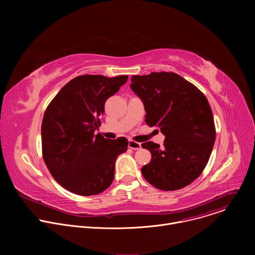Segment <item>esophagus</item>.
Instances as JSON below:
<instances>
[{"label": "esophagus", "instance_id": "obj_1", "mask_svg": "<svg viewBox=\"0 0 255 255\" xmlns=\"http://www.w3.org/2000/svg\"><path fill=\"white\" fill-rule=\"evenodd\" d=\"M128 147L131 148V149H134V150H138L141 148V144L136 142V141H133V140H129V143H128Z\"/></svg>", "mask_w": 255, "mask_h": 255}]
</instances>
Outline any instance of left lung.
I'll return each mask as SVG.
<instances>
[{"label": "left lung", "instance_id": "1", "mask_svg": "<svg viewBox=\"0 0 255 255\" xmlns=\"http://www.w3.org/2000/svg\"><path fill=\"white\" fill-rule=\"evenodd\" d=\"M131 83L144 104L145 122L165 136L162 147L152 141L142 143L152 156L141 168L144 178L161 191L189 186L203 172L215 143V123L207 98L174 72L133 76Z\"/></svg>", "mask_w": 255, "mask_h": 255}]
</instances>
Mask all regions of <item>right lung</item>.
Returning <instances> with one entry per match:
<instances>
[{
    "mask_svg": "<svg viewBox=\"0 0 255 255\" xmlns=\"http://www.w3.org/2000/svg\"><path fill=\"white\" fill-rule=\"evenodd\" d=\"M128 76L85 75L72 79L47 106L41 125L42 156L51 175L67 191L98 195L111 186L115 160L128 140L94 134L101 125L105 103Z\"/></svg>",
    "mask_w": 255,
    "mask_h": 255,
    "instance_id": "obj_1",
    "label": "right lung"
}]
</instances>
